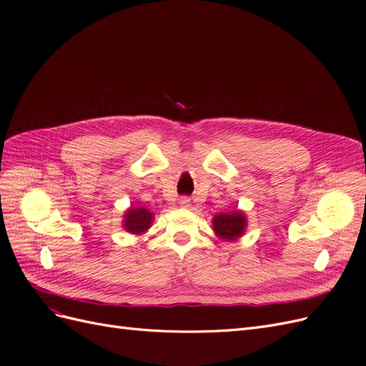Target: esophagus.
Segmentation results:
<instances>
[{
    "label": "esophagus",
    "mask_w": 366,
    "mask_h": 366,
    "mask_svg": "<svg viewBox=\"0 0 366 366\" xmlns=\"http://www.w3.org/2000/svg\"><path fill=\"white\" fill-rule=\"evenodd\" d=\"M180 206H182L183 209L191 207V198H189V197H182V198H180Z\"/></svg>",
    "instance_id": "obj_1"
}]
</instances>
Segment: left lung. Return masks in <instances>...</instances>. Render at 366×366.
<instances>
[{
	"mask_svg": "<svg viewBox=\"0 0 366 366\" xmlns=\"http://www.w3.org/2000/svg\"><path fill=\"white\" fill-rule=\"evenodd\" d=\"M247 217L239 209L219 212L212 218V230L221 241H237L246 234Z\"/></svg>",
	"mask_w": 366,
	"mask_h": 366,
	"instance_id": "1",
	"label": "left lung"
}]
</instances>
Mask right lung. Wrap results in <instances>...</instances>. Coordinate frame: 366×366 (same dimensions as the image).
I'll return each instance as SVG.
<instances>
[{"mask_svg":"<svg viewBox=\"0 0 366 366\" xmlns=\"http://www.w3.org/2000/svg\"><path fill=\"white\" fill-rule=\"evenodd\" d=\"M156 214L151 212L149 209L143 206H134L131 204L124 214V219H122V227H124L128 234L140 237L147 234L148 229L152 226Z\"/></svg>","mask_w":366,"mask_h":366,"instance_id":"obj_1","label":"right lung"}]
</instances>
